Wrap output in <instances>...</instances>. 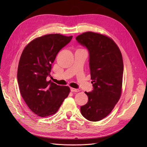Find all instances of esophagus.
<instances>
[{"label":"esophagus","mask_w":147,"mask_h":147,"mask_svg":"<svg viewBox=\"0 0 147 147\" xmlns=\"http://www.w3.org/2000/svg\"><path fill=\"white\" fill-rule=\"evenodd\" d=\"M70 91L73 92H77L80 91V90H78V89H75V88H70Z\"/></svg>","instance_id":"1"}]
</instances>
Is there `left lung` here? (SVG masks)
I'll list each match as a JSON object with an SVG mask.
<instances>
[{
    "mask_svg": "<svg viewBox=\"0 0 147 147\" xmlns=\"http://www.w3.org/2000/svg\"><path fill=\"white\" fill-rule=\"evenodd\" d=\"M76 40L88 49L93 83V90L85 92L88 101L81 106V113L89 121H98L112 112L121 96L122 55L113 40L104 35L87 32L79 35Z\"/></svg>",
    "mask_w": 147,
    "mask_h": 147,
    "instance_id": "8db88e82",
    "label": "left lung"
}]
</instances>
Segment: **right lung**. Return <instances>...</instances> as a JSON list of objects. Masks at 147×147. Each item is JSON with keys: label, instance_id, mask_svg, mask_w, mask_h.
I'll return each instance as SVG.
<instances>
[{"label": "right lung", "instance_id": "1", "mask_svg": "<svg viewBox=\"0 0 147 147\" xmlns=\"http://www.w3.org/2000/svg\"><path fill=\"white\" fill-rule=\"evenodd\" d=\"M72 36L48 34L35 38L25 47L18 68L21 94L31 111L41 117L55 114L68 96L70 88L47 80L51 64Z\"/></svg>", "mask_w": 147, "mask_h": 147}]
</instances>
